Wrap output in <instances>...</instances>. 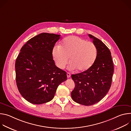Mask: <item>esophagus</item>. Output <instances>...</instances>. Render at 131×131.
<instances>
[{"instance_id":"esophagus-1","label":"esophagus","mask_w":131,"mask_h":131,"mask_svg":"<svg viewBox=\"0 0 131 131\" xmlns=\"http://www.w3.org/2000/svg\"><path fill=\"white\" fill-rule=\"evenodd\" d=\"M67 78H69L70 77V73L69 72H67Z\"/></svg>"}]
</instances>
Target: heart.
<instances>
[{
    "mask_svg": "<svg viewBox=\"0 0 131 131\" xmlns=\"http://www.w3.org/2000/svg\"><path fill=\"white\" fill-rule=\"evenodd\" d=\"M97 50L95 45L79 37L71 36L65 38L60 46L52 50L53 59L60 69H64L69 61V68L78 69L80 72L89 69L96 58Z\"/></svg>",
    "mask_w": 131,
    "mask_h": 131,
    "instance_id": "1",
    "label": "heart"
}]
</instances>
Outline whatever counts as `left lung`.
<instances>
[{"instance_id":"1","label":"left lung","mask_w":131,"mask_h":131,"mask_svg":"<svg viewBox=\"0 0 131 131\" xmlns=\"http://www.w3.org/2000/svg\"><path fill=\"white\" fill-rule=\"evenodd\" d=\"M89 36L96 48L95 62L87 70L71 75L75 83L71 97L75 102L84 106L94 105L105 97L111 86L114 73L109 49L94 36L90 34Z\"/></svg>"}]
</instances>
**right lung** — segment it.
Segmentation results:
<instances>
[{"instance_id": "obj_1", "label": "right lung", "mask_w": 131, "mask_h": 131, "mask_svg": "<svg viewBox=\"0 0 131 131\" xmlns=\"http://www.w3.org/2000/svg\"><path fill=\"white\" fill-rule=\"evenodd\" d=\"M60 36L43 32L32 37L16 58V85L22 96L31 104L51 101L58 86L67 80L66 72L55 66L52 57Z\"/></svg>"}]
</instances>
